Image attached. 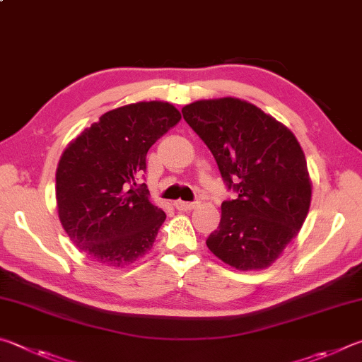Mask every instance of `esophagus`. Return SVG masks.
<instances>
[{"instance_id":"34e87169","label":"esophagus","mask_w":362,"mask_h":362,"mask_svg":"<svg viewBox=\"0 0 362 362\" xmlns=\"http://www.w3.org/2000/svg\"><path fill=\"white\" fill-rule=\"evenodd\" d=\"M175 206H176V210H180V211H191L195 206H197V204H195V202L177 200V202H175Z\"/></svg>"}]
</instances>
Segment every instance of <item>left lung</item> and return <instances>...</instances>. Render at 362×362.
I'll return each mask as SVG.
<instances>
[{"label":"left lung","mask_w":362,"mask_h":362,"mask_svg":"<svg viewBox=\"0 0 362 362\" xmlns=\"http://www.w3.org/2000/svg\"><path fill=\"white\" fill-rule=\"evenodd\" d=\"M181 111L210 148L227 186L238 192L221 205L208 250L240 272L270 267L297 237L312 204V177L296 135L233 97L199 100Z\"/></svg>","instance_id":"8db88e82"}]
</instances>
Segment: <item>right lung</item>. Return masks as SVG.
Masks as SVG:
<instances>
[{
	"instance_id": "add662e5",
	"label": "right lung",
	"mask_w": 362,
	"mask_h": 362,
	"mask_svg": "<svg viewBox=\"0 0 362 362\" xmlns=\"http://www.w3.org/2000/svg\"><path fill=\"white\" fill-rule=\"evenodd\" d=\"M180 120L167 101H138L105 112L63 151L55 173L59 219L93 261L122 269L152 248L167 216L138 176L151 146Z\"/></svg>"
}]
</instances>
